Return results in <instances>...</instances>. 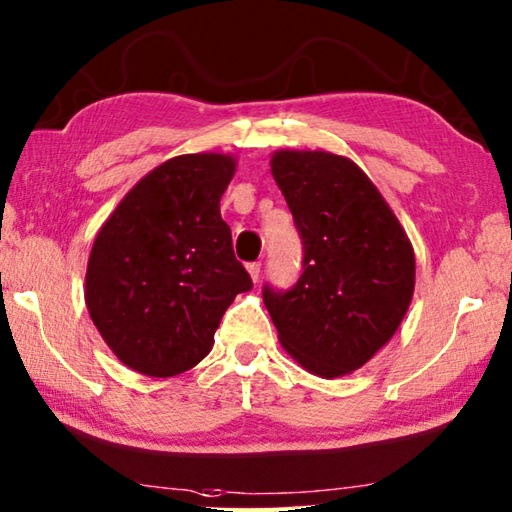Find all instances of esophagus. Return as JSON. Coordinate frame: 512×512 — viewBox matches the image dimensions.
<instances>
[{
	"instance_id": "34e87169",
	"label": "esophagus",
	"mask_w": 512,
	"mask_h": 512,
	"mask_svg": "<svg viewBox=\"0 0 512 512\" xmlns=\"http://www.w3.org/2000/svg\"><path fill=\"white\" fill-rule=\"evenodd\" d=\"M248 273H250V280H253L255 284L259 282V273H262V264H259V262H250L248 266Z\"/></svg>"
}]
</instances>
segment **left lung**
<instances>
[{
  "label": "left lung",
  "instance_id": "8db88e82",
  "mask_svg": "<svg viewBox=\"0 0 512 512\" xmlns=\"http://www.w3.org/2000/svg\"><path fill=\"white\" fill-rule=\"evenodd\" d=\"M271 172L304 244L291 291L264 286L282 347L322 378L360 369L401 327L416 259L401 221L360 167L322 150H280Z\"/></svg>",
  "mask_w": 512,
  "mask_h": 512
}]
</instances>
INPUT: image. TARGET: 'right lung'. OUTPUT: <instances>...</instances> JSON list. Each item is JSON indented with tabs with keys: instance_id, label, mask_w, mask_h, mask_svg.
Segmentation results:
<instances>
[{
	"instance_id": "1",
	"label": "right lung",
	"mask_w": 512,
	"mask_h": 512,
	"mask_svg": "<svg viewBox=\"0 0 512 512\" xmlns=\"http://www.w3.org/2000/svg\"><path fill=\"white\" fill-rule=\"evenodd\" d=\"M235 170L230 154L174 156L98 230L85 302L107 347L138 374L170 378L199 365L235 295L253 288L219 210Z\"/></svg>"
}]
</instances>
